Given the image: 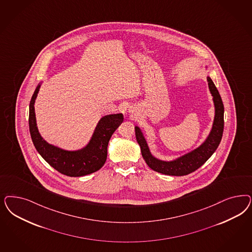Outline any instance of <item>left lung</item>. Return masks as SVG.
<instances>
[{"mask_svg": "<svg viewBox=\"0 0 252 252\" xmlns=\"http://www.w3.org/2000/svg\"><path fill=\"white\" fill-rule=\"evenodd\" d=\"M207 81L211 95L213 96L212 99L215 107V116L210 134L203 143L194 150L171 161L158 159L151 154L143 131L138 126H135V136L141 148L142 156L148 167L153 171L171 176L187 175L200 168L219 146L223 132L224 107L219 92L209 76L207 77Z\"/></svg>", "mask_w": 252, "mask_h": 252, "instance_id": "obj_1", "label": "left lung"}]
</instances>
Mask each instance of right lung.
<instances>
[{
  "instance_id": "right-lung-1",
  "label": "right lung",
  "mask_w": 252,
  "mask_h": 252,
  "mask_svg": "<svg viewBox=\"0 0 252 252\" xmlns=\"http://www.w3.org/2000/svg\"><path fill=\"white\" fill-rule=\"evenodd\" d=\"M41 83L37 86L30 103L29 125L33 145L43 159L60 173L70 177H81L100 170L106 162L107 146L114 131L123 122L122 113L104 116L98 122L89 143L79 150L68 151L50 145L41 137L35 117L34 104Z\"/></svg>"
}]
</instances>
